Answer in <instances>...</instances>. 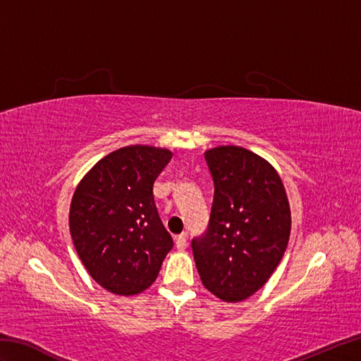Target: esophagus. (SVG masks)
Returning a JSON list of instances; mask_svg holds the SVG:
<instances>
[{
    "label": "esophagus",
    "mask_w": 361,
    "mask_h": 361,
    "mask_svg": "<svg viewBox=\"0 0 361 361\" xmlns=\"http://www.w3.org/2000/svg\"><path fill=\"white\" fill-rule=\"evenodd\" d=\"M175 245L178 250H185L188 247V235L185 233L175 235Z\"/></svg>",
    "instance_id": "1"
}]
</instances>
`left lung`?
<instances>
[{
    "label": "left lung",
    "instance_id": "obj_1",
    "mask_svg": "<svg viewBox=\"0 0 361 361\" xmlns=\"http://www.w3.org/2000/svg\"><path fill=\"white\" fill-rule=\"evenodd\" d=\"M214 180L208 231L192 240L203 286L225 302L255 295L287 250L291 214L276 169L239 145L204 152Z\"/></svg>",
    "mask_w": 361,
    "mask_h": 361
}]
</instances>
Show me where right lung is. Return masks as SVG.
<instances>
[{"label":"right lung","instance_id":"obj_1","mask_svg":"<svg viewBox=\"0 0 361 361\" xmlns=\"http://www.w3.org/2000/svg\"><path fill=\"white\" fill-rule=\"evenodd\" d=\"M172 155L153 145L121 147L99 159L74 190L75 251L91 278L114 295L149 288L173 247L153 200V183Z\"/></svg>","mask_w":361,"mask_h":361}]
</instances>
